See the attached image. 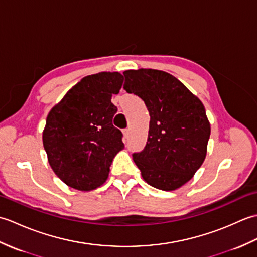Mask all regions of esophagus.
Masks as SVG:
<instances>
[{
    "instance_id": "34e87169",
    "label": "esophagus",
    "mask_w": 257,
    "mask_h": 257,
    "mask_svg": "<svg viewBox=\"0 0 257 257\" xmlns=\"http://www.w3.org/2000/svg\"><path fill=\"white\" fill-rule=\"evenodd\" d=\"M122 134H123V137H124V138H128V136H129V129H123V130H122Z\"/></svg>"
}]
</instances>
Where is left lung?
I'll use <instances>...</instances> for the list:
<instances>
[{"instance_id": "8db88e82", "label": "left lung", "mask_w": 257, "mask_h": 257, "mask_svg": "<svg viewBox=\"0 0 257 257\" xmlns=\"http://www.w3.org/2000/svg\"><path fill=\"white\" fill-rule=\"evenodd\" d=\"M123 88L139 96L150 114L145 149L134 154L145 181L163 191L177 190L203 163L211 127L205 108L181 81L158 69L125 70Z\"/></svg>"}]
</instances>
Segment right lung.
Wrapping results in <instances>:
<instances>
[{
  "instance_id": "obj_1",
  "label": "right lung",
  "mask_w": 257,
  "mask_h": 257,
  "mask_svg": "<svg viewBox=\"0 0 257 257\" xmlns=\"http://www.w3.org/2000/svg\"><path fill=\"white\" fill-rule=\"evenodd\" d=\"M122 83L118 72L86 76L48 112L43 145L53 171L68 187L99 188L123 149L122 134L112 124L117 107L111 102Z\"/></svg>"
}]
</instances>
